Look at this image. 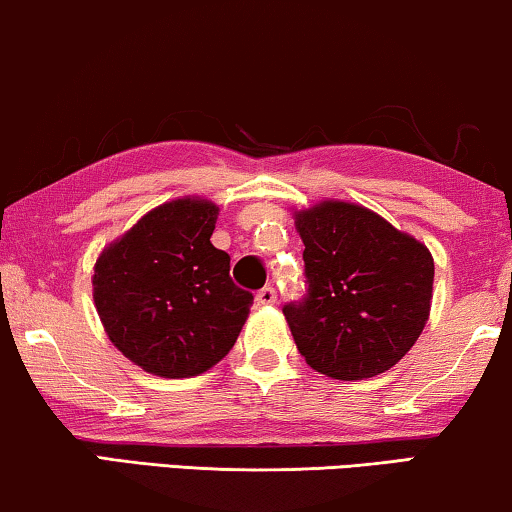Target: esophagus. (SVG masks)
Segmentation results:
<instances>
[{
	"label": "esophagus",
	"mask_w": 512,
	"mask_h": 512,
	"mask_svg": "<svg viewBox=\"0 0 512 512\" xmlns=\"http://www.w3.org/2000/svg\"><path fill=\"white\" fill-rule=\"evenodd\" d=\"M255 299H257L259 306H273V304H276L278 294H276V290H273L271 285H266V287H262V290L257 292Z\"/></svg>",
	"instance_id": "esophagus-1"
}]
</instances>
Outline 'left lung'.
I'll return each instance as SVG.
<instances>
[{
  "instance_id": "obj_1",
  "label": "left lung",
  "mask_w": 512,
  "mask_h": 512,
  "mask_svg": "<svg viewBox=\"0 0 512 512\" xmlns=\"http://www.w3.org/2000/svg\"><path fill=\"white\" fill-rule=\"evenodd\" d=\"M306 299L283 308L306 364L336 380L390 371L420 338L434 297L429 248L371 208L325 199L294 211Z\"/></svg>"
}]
</instances>
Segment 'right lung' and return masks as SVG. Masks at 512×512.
Instances as JSON below:
<instances>
[{
    "label": "right lung",
    "mask_w": 512,
    "mask_h": 512,
    "mask_svg": "<svg viewBox=\"0 0 512 512\" xmlns=\"http://www.w3.org/2000/svg\"><path fill=\"white\" fill-rule=\"evenodd\" d=\"M220 208L181 197L153 208L97 257L92 297L111 343L160 378L220 362L246 325L253 294L229 278L211 243Z\"/></svg>",
    "instance_id": "obj_1"
}]
</instances>
